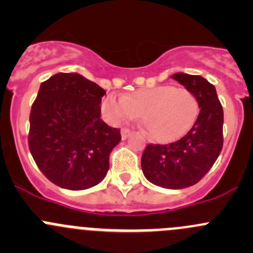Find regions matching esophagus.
<instances>
[{
    "mask_svg": "<svg viewBox=\"0 0 253 253\" xmlns=\"http://www.w3.org/2000/svg\"><path fill=\"white\" fill-rule=\"evenodd\" d=\"M129 134H131V131H129L128 128H122L121 129V138L124 139V141H125V139L128 138Z\"/></svg>",
    "mask_w": 253,
    "mask_h": 253,
    "instance_id": "1",
    "label": "esophagus"
}]
</instances>
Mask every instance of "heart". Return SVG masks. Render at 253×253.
Returning a JSON list of instances; mask_svg holds the SVG:
<instances>
[{
	"label": "heart",
	"instance_id": "b5f03b06",
	"mask_svg": "<svg viewBox=\"0 0 253 253\" xmlns=\"http://www.w3.org/2000/svg\"><path fill=\"white\" fill-rule=\"evenodd\" d=\"M198 100L186 88L158 85L129 94H109L101 103V111L109 122L119 125L142 116V124L152 139L168 143L180 138L195 124Z\"/></svg>",
	"mask_w": 253,
	"mask_h": 253
}]
</instances>
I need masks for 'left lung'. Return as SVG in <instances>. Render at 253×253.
<instances>
[{
    "mask_svg": "<svg viewBox=\"0 0 253 253\" xmlns=\"http://www.w3.org/2000/svg\"><path fill=\"white\" fill-rule=\"evenodd\" d=\"M175 81L192 91L200 114L192 128L170 144H148L142 155L145 178L170 190L190 187L211 170L223 148L224 112L215 86L201 76L175 73Z\"/></svg>",
    "mask_w": 253,
    "mask_h": 253,
    "instance_id": "8db88e82",
    "label": "left lung"
}]
</instances>
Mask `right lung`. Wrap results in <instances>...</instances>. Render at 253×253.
Wrapping results in <instances>:
<instances>
[{
    "mask_svg": "<svg viewBox=\"0 0 253 253\" xmlns=\"http://www.w3.org/2000/svg\"><path fill=\"white\" fill-rule=\"evenodd\" d=\"M105 94L78 73H57L40 85L28 143L40 171L55 185L86 190L108 174L109 157L121 133L100 119Z\"/></svg>",
    "mask_w": 253,
    "mask_h": 253,
    "instance_id": "right-lung-1",
    "label": "right lung"
}]
</instances>
